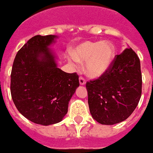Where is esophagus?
I'll list each match as a JSON object with an SVG mask.
<instances>
[{"instance_id":"1","label":"esophagus","mask_w":153,"mask_h":153,"mask_svg":"<svg viewBox=\"0 0 153 153\" xmlns=\"http://www.w3.org/2000/svg\"><path fill=\"white\" fill-rule=\"evenodd\" d=\"M85 83H86V80H85V79H84V77L80 76L79 77V84L80 85H84V84H85Z\"/></svg>"}]
</instances>
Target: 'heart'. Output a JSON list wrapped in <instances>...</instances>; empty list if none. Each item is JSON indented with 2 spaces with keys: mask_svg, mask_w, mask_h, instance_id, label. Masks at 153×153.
Segmentation results:
<instances>
[{
  "mask_svg": "<svg viewBox=\"0 0 153 153\" xmlns=\"http://www.w3.org/2000/svg\"><path fill=\"white\" fill-rule=\"evenodd\" d=\"M114 45L108 41H86L76 47L69 60L74 65L78 62L87 61L88 74L92 77H99L109 68L114 60Z\"/></svg>",
  "mask_w": 153,
  "mask_h": 153,
  "instance_id": "obj_1",
  "label": "heart"
}]
</instances>
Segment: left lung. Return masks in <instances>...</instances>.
I'll return each instance as SVG.
<instances>
[{"label": "left lung", "instance_id": "1", "mask_svg": "<svg viewBox=\"0 0 153 153\" xmlns=\"http://www.w3.org/2000/svg\"><path fill=\"white\" fill-rule=\"evenodd\" d=\"M140 59L131 48L117 54L101 76L88 81V102L92 117L105 125L126 120L142 94Z\"/></svg>", "mask_w": 153, "mask_h": 153}]
</instances>
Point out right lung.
<instances>
[{
  "mask_svg": "<svg viewBox=\"0 0 153 153\" xmlns=\"http://www.w3.org/2000/svg\"><path fill=\"white\" fill-rule=\"evenodd\" d=\"M55 36H36L17 52L10 74V94L18 111L44 126L57 123L79 86V75L59 69L48 48Z\"/></svg>",
  "mask_w": 153,
  "mask_h": 153,
  "instance_id": "1",
  "label": "right lung"
}]
</instances>
